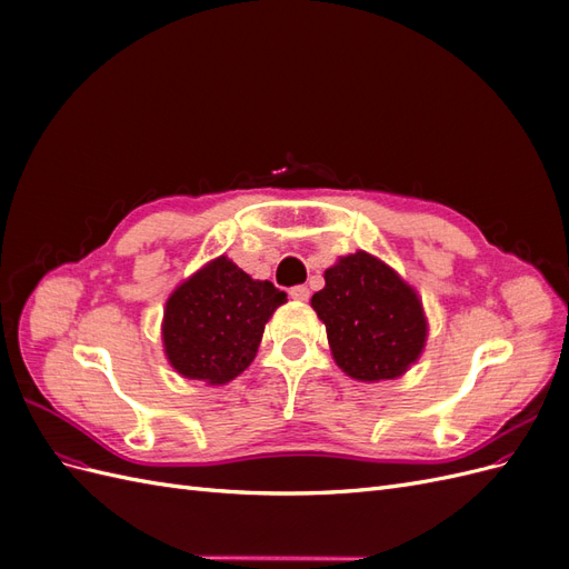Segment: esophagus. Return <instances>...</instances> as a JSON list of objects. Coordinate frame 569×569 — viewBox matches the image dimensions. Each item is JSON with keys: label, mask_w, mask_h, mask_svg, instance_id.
<instances>
[{"label": "esophagus", "mask_w": 569, "mask_h": 569, "mask_svg": "<svg viewBox=\"0 0 569 569\" xmlns=\"http://www.w3.org/2000/svg\"><path fill=\"white\" fill-rule=\"evenodd\" d=\"M289 297L295 299V301H308V297H311V291H308L306 284H297V287L289 289Z\"/></svg>", "instance_id": "34e87169"}]
</instances>
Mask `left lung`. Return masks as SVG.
Returning a JSON list of instances; mask_svg holds the SVG:
<instances>
[{
  "mask_svg": "<svg viewBox=\"0 0 569 569\" xmlns=\"http://www.w3.org/2000/svg\"><path fill=\"white\" fill-rule=\"evenodd\" d=\"M311 306L325 322L335 363L358 382L396 380L427 343L418 291L368 251L339 256Z\"/></svg>",
  "mask_w": 569,
  "mask_h": 569,
  "instance_id": "left-lung-1",
  "label": "left lung"
}]
</instances>
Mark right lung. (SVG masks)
Segmentation results:
<instances>
[{
    "label": "right lung",
    "mask_w": 569,
    "mask_h": 569,
    "mask_svg": "<svg viewBox=\"0 0 569 569\" xmlns=\"http://www.w3.org/2000/svg\"><path fill=\"white\" fill-rule=\"evenodd\" d=\"M287 301L268 280H253L218 256L182 280L163 308L168 363L187 380L228 385L256 358L266 322Z\"/></svg>",
    "instance_id": "obj_1"
}]
</instances>
